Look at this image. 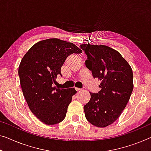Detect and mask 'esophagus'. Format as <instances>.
<instances>
[{"label": "esophagus", "instance_id": "obj_1", "mask_svg": "<svg viewBox=\"0 0 151 151\" xmlns=\"http://www.w3.org/2000/svg\"><path fill=\"white\" fill-rule=\"evenodd\" d=\"M75 89H76V91H80V90H81V89H80V88H77V87H75Z\"/></svg>", "mask_w": 151, "mask_h": 151}]
</instances>
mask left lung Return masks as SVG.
Returning <instances> with one entry per match:
<instances>
[{
    "label": "left lung",
    "mask_w": 151,
    "mask_h": 151,
    "mask_svg": "<svg viewBox=\"0 0 151 151\" xmlns=\"http://www.w3.org/2000/svg\"><path fill=\"white\" fill-rule=\"evenodd\" d=\"M87 55L85 64L101 83L97 93L84 106L87 120L98 127L113 123L129 100L134 89L133 72L117 51L103 45H80Z\"/></svg>",
    "instance_id": "8db88e82"
}]
</instances>
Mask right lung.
Segmentation results:
<instances>
[{"label": "right lung", "instance_id": "right-lung-1", "mask_svg": "<svg viewBox=\"0 0 151 151\" xmlns=\"http://www.w3.org/2000/svg\"><path fill=\"white\" fill-rule=\"evenodd\" d=\"M81 53L73 42L49 39L34 45L22 58L18 69L22 92L31 112L45 124H57L66 117L76 91L56 88L53 83L68 55Z\"/></svg>", "mask_w": 151, "mask_h": 151}]
</instances>
